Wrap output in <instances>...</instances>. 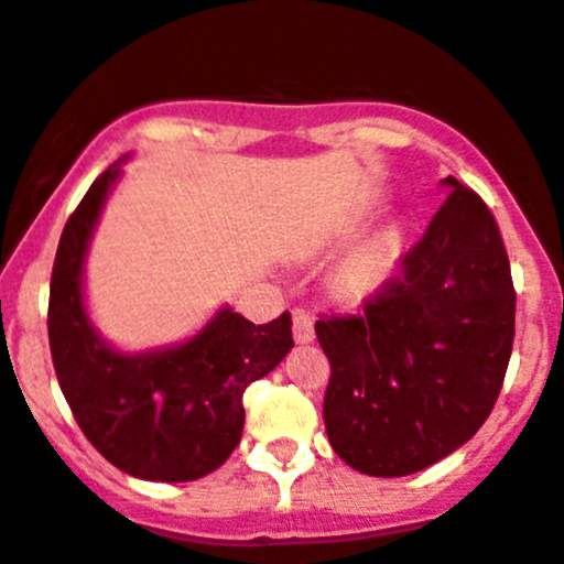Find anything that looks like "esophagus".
Listing matches in <instances>:
<instances>
[{"label": "esophagus", "mask_w": 564, "mask_h": 564, "mask_svg": "<svg viewBox=\"0 0 564 564\" xmlns=\"http://www.w3.org/2000/svg\"><path fill=\"white\" fill-rule=\"evenodd\" d=\"M292 334L300 345H308V341H314V317L306 312V308H294Z\"/></svg>", "instance_id": "34e87169"}]
</instances>
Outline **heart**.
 I'll use <instances>...</instances> for the list:
<instances>
[{
    "mask_svg": "<svg viewBox=\"0 0 564 564\" xmlns=\"http://www.w3.org/2000/svg\"><path fill=\"white\" fill-rule=\"evenodd\" d=\"M381 275H383V264L378 261V258H372V256L354 258V261H350V264L341 270L339 289H341V294L359 297V294L370 292V289L381 281Z\"/></svg>",
    "mask_w": 564,
    "mask_h": 564,
    "instance_id": "1",
    "label": "heart"
}]
</instances>
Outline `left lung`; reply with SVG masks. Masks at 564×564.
<instances>
[{
    "instance_id": "1",
    "label": "left lung",
    "mask_w": 564,
    "mask_h": 564,
    "mask_svg": "<svg viewBox=\"0 0 564 564\" xmlns=\"http://www.w3.org/2000/svg\"><path fill=\"white\" fill-rule=\"evenodd\" d=\"M445 203L359 314L319 317L330 361L323 417L341 462L409 476L462 448L507 376L514 286L496 217L448 177Z\"/></svg>"
}]
</instances>
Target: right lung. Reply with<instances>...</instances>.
<instances>
[{
	"instance_id": "right-lung-1",
	"label": "right lung",
	"mask_w": 564,
	"mask_h": 564,
	"mask_svg": "<svg viewBox=\"0 0 564 564\" xmlns=\"http://www.w3.org/2000/svg\"><path fill=\"white\" fill-rule=\"evenodd\" d=\"M105 170L57 245L50 283V350L86 440L113 467L147 481H194L225 465L245 429V389L294 347L292 314L252 325L223 308L186 345L124 356L105 345L83 306V258L108 188Z\"/></svg>"
}]
</instances>
